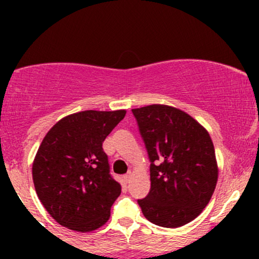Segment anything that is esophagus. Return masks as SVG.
I'll return each instance as SVG.
<instances>
[{"label":"esophagus","instance_id":"34e87169","mask_svg":"<svg viewBox=\"0 0 259 259\" xmlns=\"http://www.w3.org/2000/svg\"><path fill=\"white\" fill-rule=\"evenodd\" d=\"M132 178H133V173H132V171H129V173L124 175V180H125V183H129V181L132 180Z\"/></svg>","mask_w":259,"mask_h":259}]
</instances>
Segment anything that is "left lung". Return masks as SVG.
<instances>
[{
    "label": "left lung",
    "mask_w": 259,
    "mask_h": 259,
    "mask_svg": "<svg viewBox=\"0 0 259 259\" xmlns=\"http://www.w3.org/2000/svg\"><path fill=\"white\" fill-rule=\"evenodd\" d=\"M151 160V190L139 200L151 223L179 228L201 214L218 181V163L206 127L167 105L133 109Z\"/></svg>",
    "instance_id": "1"
}]
</instances>
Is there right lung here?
Listing matches in <instances>:
<instances>
[{
    "instance_id": "add662e5",
    "label": "right lung",
    "mask_w": 259,
    "mask_h": 259,
    "mask_svg": "<svg viewBox=\"0 0 259 259\" xmlns=\"http://www.w3.org/2000/svg\"><path fill=\"white\" fill-rule=\"evenodd\" d=\"M125 114V109L73 113L44 138L32 181L45 209L62 227L89 233L108 222L121 186L109 174L102 144Z\"/></svg>"
}]
</instances>
